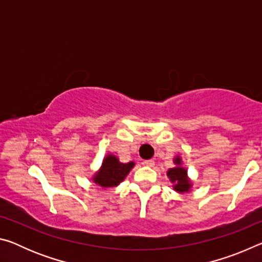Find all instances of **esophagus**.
Returning a JSON list of instances; mask_svg holds the SVG:
<instances>
[{"instance_id":"34e87169","label":"esophagus","mask_w":262,"mask_h":262,"mask_svg":"<svg viewBox=\"0 0 262 262\" xmlns=\"http://www.w3.org/2000/svg\"><path fill=\"white\" fill-rule=\"evenodd\" d=\"M143 165L145 166H150L152 167L155 165V162L152 161V159H147V161H143Z\"/></svg>"}]
</instances>
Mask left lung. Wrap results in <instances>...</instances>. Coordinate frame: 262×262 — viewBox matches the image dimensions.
Wrapping results in <instances>:
<instances>
[{"label":"left lung","mask_w":262,"mask_h":262,"mask_svg":"<svg viewBox=\"0 0 262 262\" xmlns=\"http://www.w3.org/2000/svg\"><path fill=\"white\" fill-rule=\"evenodd\" d=\"M174 164L177 166L170 168L166 173L171 183L174 184L173 189L179 193L189 192L190 187H192V183L188 179L187 170L181 166V158L179 156L174 158Z\"/></svg>","instance_id":"obj_1"}]
</instances>
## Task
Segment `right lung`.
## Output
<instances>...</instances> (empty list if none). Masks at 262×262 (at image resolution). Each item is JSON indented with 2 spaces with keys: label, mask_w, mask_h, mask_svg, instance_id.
Returning <instances> with one entry per match:
<instances>
[{
  "label": "right lung",
  "mask_w": 262,
  "mask_h": 262,
  "mask_svg": "<svg viewBox=\"0 0 262 262\" xmlns=\"http://www.w3.org/2000/svg\"><path fill=\"white\" fill-rule=\"evenodd\" d=\"M134 165V162L121 163L114 155H107L101 163L99 171L94 176L92 180L103 188L115 187L122 183Z\"/></svg>",
  "instance_id": "obj_1"
}]
</instances>
